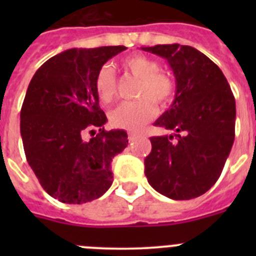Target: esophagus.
Instances as JSON below:
<instances>
[{
  "label": "esophagus",
  "mask_w": 256,
  "mask_h": 256,
  "mask_svg": "<svg viewBox=\"0 0 256 256\" xmlns=\"http://www.w3.org/2000/svg\"><path fill=\"white\" fill-rule=\"evenodd\" d=\"M128 140H130V142H133L137 140V134H134V133H130L128 134Z\"/></svg>",
  "instance_id": "34e87169"
}]
</instances>
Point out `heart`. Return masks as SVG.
I'll use <instances>...</instances> for the list:
<instances>
[{"instance_id": "obj_1", "label": "heart", "mask_w": 256, "mask_h": 256, "mask_svg": "<svg viewBox=\"0 0 256 256\" xmlns=\"http://www.w3.org/2000/svg\"><path fill=\"white\" fill-rule=\"evenodd\" d=\"M122 66L140 79L136 96L138 100L126 101L115 108L110 120L115 128L136 132L150 122L156 114L155 104L166 106L176 94V83L169 74L160 72L158 61L144 55H132L122 61ZM94 91L98 100L106 105L112 102L116 92V76L110 65H104L94 76Z\"/></svg>"}]
</instances>
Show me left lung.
<instances>
[{"label": "left lung", "mask_w": 256, "mask_h": 256, "mask_svg": "<svg viewBox=\"0 0 256 256\" xmlns=\"http://www.w3.org/2000/svg\"><path fill=\"white\" fill-rule=\"evenodd\" d=\"M142 50L166 58L176 76V98L155 122L174 134L151 137L144 174L166 198H198L218 180L234 144V94L218 65L194 47L173 44Z\"/></svg>", "instance_id": "left-lung-1"}]
</instances>
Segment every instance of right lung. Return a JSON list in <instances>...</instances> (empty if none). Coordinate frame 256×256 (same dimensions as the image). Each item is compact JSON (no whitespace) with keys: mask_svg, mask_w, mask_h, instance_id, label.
Masks as SVG:
<instances>
[{"mask_svg":"<svg viewBox=\"0 0 256 256\" xmlns=\"http://www.w3.org/2000/svg\"><path fill=\"white\" fill-rule=\"evenodd\" d=\"M124 50H66L48 58L29 83L20 112L26 162L44 191L61 202L84 204L112 186L110 164L128 136L105 130L108 118L94 83L98 69Z\"/></svg>","mask_w":256,"mask_h":256,"instance_id":"obj_1","label":"right lung"}]
</instances>
